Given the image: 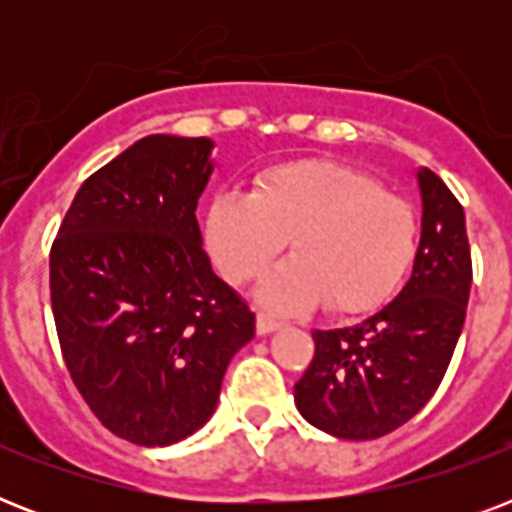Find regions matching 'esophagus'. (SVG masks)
<instances>
[{"instance_id":"1","label":"esophagus","mask_w":512,"mask_h":512,"mask_svg":"<svg viewBox=\"0 0 512 512\" xmlns=\"http://www.w3.org/2000/svg\"><path fill=\"white\" fill-rule=\"evenodd\" d=\"M284 324H281L276 316H271V313H260L257 316V335H271V332H276V329H281Z\"/></svg>"}]
</instances>
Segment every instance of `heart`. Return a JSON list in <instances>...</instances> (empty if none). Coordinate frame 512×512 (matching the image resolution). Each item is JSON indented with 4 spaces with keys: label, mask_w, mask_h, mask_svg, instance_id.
<instances>
[{
    "label": "heart",
    "mask_w": 512,
    "mask_h": 512,
    "mask_svg": "<svg viewBox=\"0 0 512 512\" xmlns=\"http://www.w3.org/2000/svg\"><path fill=\"white\" fill-rule=\"evenodd\" d=\"M292 239L295 260L257 287L271 308L369 311L404 281L420 241L417 212L377 180L335 162H289L257 177L255 191L217 193L204 241L217 271L257 279Z\"/></svg>",
    "instance_id": "b5f03b06"
}]
</instances>
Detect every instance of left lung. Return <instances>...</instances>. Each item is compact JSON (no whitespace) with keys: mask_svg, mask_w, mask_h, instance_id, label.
I'll return each instance as SVG.
<instances>
[{"mask_svg":"<svg viewBox=\"0 0 512 512\" xmlns=\"http://www.w3.org/2000/svg\"><path fill=\"white\" fill-rule=\"evenodd\" d=\"M422 231L396 300L353 327L313 332L316 356L295 385L305 420L329 436H388L428 404L452 361L468 311L465 209L428 167L417 170Z\"/></svg>","mask_w":512,"mask_h":512,"instance_id":"8db88e82","label":"left lung"}]
</instances>
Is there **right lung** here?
Returning <instances> with one entry per match:
<instances>
[{"label":"right lung","instance_id":"1","mask_svg":"<svg viewBox=\"0 0 512 512\" xmlns=\"http://www.w3.org/2000/svg\"><path fill=\"white\" fill-rule=\"evenodd\" d=\"M209 138L148 135L76 191L50 252L52 316L76 390L114 436L183 441L215 414L255 313L201 247Z\"/></svg>","mask_w":512,"mask_h":512}]
</instances>
